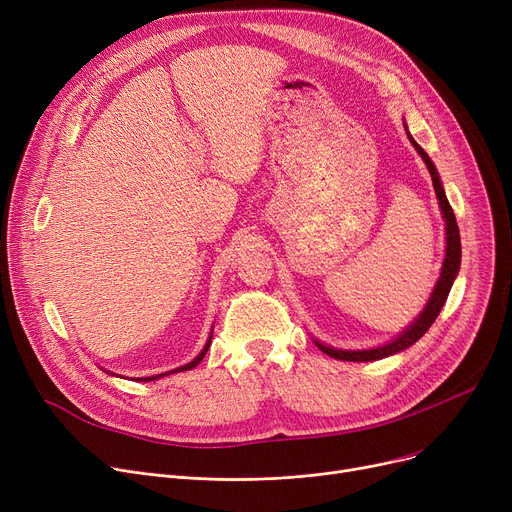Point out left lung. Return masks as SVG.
I'll use <instances>...</instances> for the list:
<instances>
[{
	"mask_svg": "<svg viewBox=\"0 0 512 512\" xmlns=\"http://www.w3.org/2000/svg\"><path fill=\"white\" fill-rule=\"evenodd\" d=\"M409 141L413 143L417 153L423 157L429 174H432L434 191L438 195V201H440V207H442V213H444V220H446V257H444V265H442V274H440V280H438V284L432 292V297H429V303L421 311V315L396 340H392L384 346H378V348H369V351H340V348H330V346H324V344L317 342V346L321 348V353H326V355H330L338 361H375V359H384V357H390L394 353L405 351V348L415 344L429 328H432V324L436 321V317L440 315V311H442V307L448 299L452 282H454L456 274H459V267H461V234H459V226H456L454 211H452V207H450V203L444 195V188H442L440 176L436 172L434 161L429 159V155L415 143L411 134H409Z\"/></svg>",
	"mask_w": 512,
	"mask_h": 512,
	"instance_id": "1",
	"label": "left lung"
}]
</instances>
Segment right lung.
Listing matches in <instances>:
<instances>
[{
  "instance_id": "add662e5",
  "label": "right lung",
  "mask_w": 512,
  "mask_h": 512,
  "mask_svg": "<svg viewBox=\"0 0 512 512\" xmlns=\"http://www.w3.org/2000/svg\"><path fill=\"white\" fill-rule=\"evenodd\" d=\"M209 344H211V336H209L207 344L203 346V351L199 353V357H197L195 361H191V363H186V365H182V367H178V369H174V371H168V373H159V375H153V378H143L141 382H151V380H157V378H161V375H170V373H176V371H188V369H193V367H197V365L201 363V359L205 357V353H207V348H209Z\"/></svg>"
}]
</instances>
